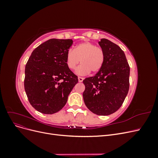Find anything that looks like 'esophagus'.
<instances>
[{"mask_svg":"<svg viewBox=\"0 0 158 158\" xmlns=\"http://www.w3.org/2000/svg\"><path fill=\"white\" fill-rule=\"evenodd\" d=\"M78 78V82H82V81H83V80H84V78L82 77H80V76H79Z\"/></svg>","mask_w":158,"mask_h":158,"instance_id":"esophagus-1","label":"esophagus"}]
</instances>
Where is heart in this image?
Returning a JSON list of instances; mask_svg holds the SVG:
<instances>
[{
  "label": "heart",
  "instance_id": "1",
  "mask_svg": "<svg viewBox=\"0 0 158 158\" xmlns=\"http://www.w3.org/2000/svg\"><path fill=\"white\" fill-rule=\"evenodd\" d=\"M81 61L82 64L76 69V73L85 75L98 73L101 70L105 61V52L101 47L89 41L81 43L66 53V62L69 69L74 70Z\"/></svg>",
  "mask_w": 158,
  "mask_h": 158
}]
</instances>
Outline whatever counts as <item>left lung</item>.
<instances>
[{"mask_svg":"<svg viewBox=\"0 0 158 158\" xmlns=\"http://www.w3.org/2000/svg\"><path fill=\"white\" fill-rule=\"evenodd\" d=\"M99 45L105 52L104 64L92 77L83 80L85 106L98 115H109L120 108L129 89L130 67L124 51L107 39Z\"/></svg>","mask_w":158,"mask_h":158,"instance_id":"left-lung-1","label":"left lung"}]
</instances>
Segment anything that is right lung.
<instances>
[{
  "label": "right lung",
  "mask_w": 158,
  "mask_h": 158,
  "mask_svg": "<svg viewBox=\"0 0 158 158\" xmlns=\"http://www.w3.org/2000/svg\"><path fill=\"white\" fill-rule=\"evenodd\" d=\"M73 44L72 40H49L33 51L27 62L24 89L31 106L40 113L59 111L78 82L66 62Z\"/></svg>",
  "instance_id": "obj_1"
}]
</instances>
